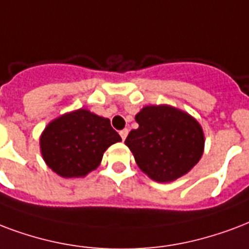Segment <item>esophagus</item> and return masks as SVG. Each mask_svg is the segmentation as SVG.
Listing matches in <instances>:
<instances>
[{
    "mask_svg": "<svg viewBox=\"0 0 249 249\" xmlns=\"http://www.w3.org/2000/svg\"><path fill=\"white\" fill-rule=\"evenodd\" d=\"M128 129H123V130H120V136L121 138H123V141H125V138H126V136H128Z\"/></svg>",
    "mask_w": 249,
    "mask_h": 249,
    "instance_id": "esophagus-1",
    "label": "esophagus"
}]
</instances>
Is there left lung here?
I'll return each instance as SVG.
<instances>
[{
  "label": "left lung",
  "instance_id": "obj_1",
  "mask_svg": "<svg viewBox=\"0 0 249 249\" xmlns=\"http://www.w3.org/2000/svg\"><path fill=\"white\" fill-rule=\"evenodd\" d=\"M136 121L138 128L130 130L125 145L140 170L154 181H175L204 154L202 126L188 112L168 104L145 106Z\"/></svg>",
  "mask_w": 249,
  "mask_h": 249
}]
</instances>
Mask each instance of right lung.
<instances>
[{"mask_svg": "<svg viewBox=\"0 0 249 249\" xmlns=\"http://www.w3.org/2000/svg\"><path fill=\"white\" fill-rule=\"evenodd\" d=\"M120 141L109 119L79 108L51 121L41 132L39 145L45 164L58 176L71 179L96 170L104 151Z\"/></svg>", "mask_w": 249, "mask_h": 249, "instance_id": "obj_1", "label": "right lung"}]
</instances>
